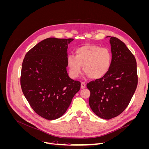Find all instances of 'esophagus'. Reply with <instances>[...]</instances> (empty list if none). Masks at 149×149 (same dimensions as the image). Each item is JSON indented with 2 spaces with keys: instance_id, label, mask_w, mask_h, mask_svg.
<instances>
[{
  "instance_id": "obj_1",
  "label": "esophagus",
  "mask_w": 149,
  "mask_h": 149,
  "mask_svg": "<svg viewBox=\"0 0 149 149\" xmlns=\"http://www.w3.org/2000/svg\"><path fill=\"white\" fill-rule=\"evenodd\" d=\"M86 83H84V82H81V88L82 89H83V88H86Z\"/></svg>"
}]
</instances>
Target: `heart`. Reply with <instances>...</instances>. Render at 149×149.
Wrapping results in <instances>:
<instances>
[{"mask_svg":"<svg viewBox=\"0 0 149 149\" xmlns=\"http://www.w3.org/2000/svg\"><path fill=\"white\" fill-rule=\"evenodd\" d=\"M75 54L67 58L70 74L73 78L78 77L82 66L84 73L93 79L103 77L110 69L112 54L109 48L87 44L76 49Z\"/></svg>","mask_w":149,"mask_h":149,"instance_id":"1","label":"heart"}]
</instances>
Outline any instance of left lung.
I'll return each mask as SVG.
<instances>
[{
  "label": "left lung",
  "instance_id": "8db88e82",
  "mask_svg": "<svg viewBox=\"0 0 149 149\" xmlns=\"http://www.w3.org/2000/svg\"><path fill=\"white\" fill-rule=\"evenodd\" d=\"M109 37L112 53L110 69L103 77L86 85L90 91V107L94 114L104 119L114 118L125 109L138 83L134 55L121 40Z\"/></svg>",
  "mask_w": 149,
  "mask_h": 149
}]
</instances>
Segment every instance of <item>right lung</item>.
I'll list each match as a JSON object with an SVG mask.
<instances>
[{
    "instance_id": "1",
    "label": "right lung",
    "mask_w": 149,
    "mask_h": 149,
    "mask_svg": "<svg viewBox=\"0 0 149 149\" xmlns=\"http://www.w3.org/2000/svg\"><path fill=\"white\" fill-rule=\"evenodd\" d=\"M73 38H48L26 53L22 63L20 84L33 110L53 120L63 115L81 87L66 71L68 45Z\"/></svg>"
}]
</instances>
